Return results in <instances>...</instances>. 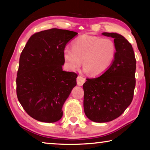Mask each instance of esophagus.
Here are the masks:
<instances>
[{
  "label": "esophagus",
  "instance_id": "1",
  "mask_svg": "<svg viewBox=\"0 0 150 150\" xmlns=\"http://www.w3.org/2000/svg\"><path fill=\"white\" fill-rule=\"evenodd\" d=\"M85 82V78L83 77V76L79 75L77 78V85L79 86H82Z\"/></svg>",
  "mask_w": 150,
  "mask_h": 150
}]
</instances>
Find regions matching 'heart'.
Instances as JSON below:
<instances>
[{
  "instance_id": "heart-1",
  "label": "heart",
  "mask_w": 150,
  "mask_h": 150,
  "mask_svg": "<svg viewBox=\"0 0 150 150\" xmlns=\"http://www.w3.org/2000/svg\"><path fill=\"white\" fill-rule=\"evenodd\" d=\"M116 54V44L111 38L83 35L73 42L71 49L63 50V57L69 70H77L83 61L85 70L96 77L109 69Z\"/></svg>"
}]
</instances>
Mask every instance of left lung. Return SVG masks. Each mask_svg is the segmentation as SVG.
<instances>
[{
  "label": "left lung",
  "mask_w": 150,
  "mask_h": 150,
  "mask_svg": "<svg viewBox=\"0 0 150 150\" xmlns=\"http://www.w3.org/2000/svg\"><path fill=\"white\" fill-rule=\"evenodd\" d=\"M114 38L116 54L102 75L87 79L83 84L85 115L95 122H107L120 116L133 99L136 60L132 46L117 33L103 32Z\"/></svg>",
  "instance_id": "obj_1"
}]
</instances>
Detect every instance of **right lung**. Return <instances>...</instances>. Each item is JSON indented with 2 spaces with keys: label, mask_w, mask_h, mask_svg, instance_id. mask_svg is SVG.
I'll use <instances>...</instances> for the list:
<instances>
[{
  "label": "right lung",
  "mask_w": 150,
  "mask_h": 150,
  "mask_svg": "<svg viewBox=\"0 0 150 150\" xmlns=\"http://www.w3.org/2000/svg\"><path fill=\"white\" fill-rule=\"evenodd\" d=\"M77 32L52 28L35 33L20 56L18 99L28 115L44 122L62 118V107L77 85V74L64 71L63 52Z\"/></svg>",
  "instance_id": "right-lung-1"
}]
</instances>
